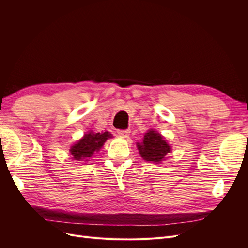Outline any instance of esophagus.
I'll use <instances>...</instances> for the list:
<instances>
[{
	"instance_id": "obj_1",
	"label": "esophagus",
	"mask_w": 248,
	"mask_h": 248,
	"mask_svg": "<svg viewBox=\"0 0 248 248\" xmlns=\"http://www.w3.org/2000/svg\"><path fill=\"white\" fill-rule=\"evenodd\" d=\"M117 133L123 138H128L130 134V129H118Z\"/></svg>"
}]
</instances>
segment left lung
I'll list each match as a JSON object with an SVG mask.
<instances>
[{"instance_id": "obj_1", "label": "left lung", "mask_w": 248, "mask_h": 248, "mask_svg": "<svg viewBox=\"0 0 248 248\" xmlns=\"http://www.w3.org/2000/svg\"><path fill=\"white\" fill-rule=\"evenodd\" d=\"M138 149L146 161L157 163L162 161L164 156L170 151V147L166 140L154 130H149L145 134L141 144H138Z\"/></svg>"}]
</instances>
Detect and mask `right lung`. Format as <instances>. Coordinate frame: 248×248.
I'll return each mask as SVG.
<instances>
[{
  "label": "right lung",
  "mask_w": 248,
  "mask_h": 248,
  "mask_svg": "<svg viewBox=\"0 0 248 248\" xmlns=\"http://www.w3.org/2000/svg\"><path fill=\"white\" fill-rule=\"evenodd\" d=\"M110 137L111 136L108 131L103 133L89 132L85 134L84 138L79 140L77 144H74L70 149L73 159L82 160L91 157L94 152L99 151L106 140Z\"/></svg>",
  "instance_id": "add662e5"
}]
</instances>
